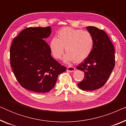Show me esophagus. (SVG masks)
Returning a JSON list of instances; mask_svg holds the SVG:
<instances>
[{
	"label": "esophagus",
	"instance_id": "1",
	"mask_svg": "<svg viewBox=\"0 0 126 126\" xmlns=\"http://www.w3.org/2000/svg\"><path fill=\"white\" fill-rule=\"evenodd\" d=\"M76 70V68L75 67H73V66H68L67 67V69L66 70L68 72H73L75 71Z\"/></svg>",
	"mask_w": 126,
	"mask_h": 126
}]
</instances>
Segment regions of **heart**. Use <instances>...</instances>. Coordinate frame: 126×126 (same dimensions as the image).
<instances>
[{
	"instance_id": "heart-1",
	"label": "heart",
	"mask_w": 126,
	"mask_h": 126,
	"mask_svg": "<svg viewBox=\"0 0 126 126\" xmlns=\"http://www.w3.org/2000/svg\"><path fill=\"white\" fill-rule=\"evenodd\" d=\"M93 46L94 38L90 32L70 27L61 29L58 32V38L53 37L50 42L51 53L57 59L63 56L65 47L66 62L83 61L91 54Z\"/></svg>"
}]
</instances>
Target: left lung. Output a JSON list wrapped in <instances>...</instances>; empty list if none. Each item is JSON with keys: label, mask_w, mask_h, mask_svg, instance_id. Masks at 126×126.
Here are the masks:
<instances>
[{"label": "left lung", "mask_w": 126, "mask_h": 126, "mask_svg": "<svg viewBox=\"0 0 126 126\" xmlns=\"http://www.w3.org/2000/svg\"><path fill=\"white\" fill-rule=\"evenodd\" d=\"M94 38L92 51L77 69L84 72V78L77 84L84 91H94L106 84L115 66V49L106 32L94 26H87Z\"/></svg>", "instance_id": "8db88e82"}]
</instances>
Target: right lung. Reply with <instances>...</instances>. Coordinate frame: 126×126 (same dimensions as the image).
<instances>
[{"mask_svg": "<svg viewBox=\"0 0 126 126\" xmlns=\"http://www.w3.org/2000/svg\"><path fill=\"white\" fill-rule=\"evenodd\" d=\"M51 27H28L15 37L10 47V64L17 81L24 88L37 93L49 92L56 85L58 76L66 71L51 56L44 40Z\"/></svg>", "mask_w": 126, "mask_h": 126, "instance_id": "right-lung-1", "label": "right lung"}]
</instances>
